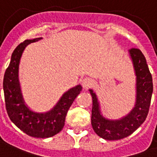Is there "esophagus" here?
Here are the masks:
<instances>
[{
  "label": "esophagus",
  "instance_id": "esophagus-1",
  "mask_svg": "<svg viewBox=\"0 0 157 157\" xmlns=\"http://www.w3.org/2000/svg\"><path fill=\"white\" fill-rule=\"evenodd\" d=\"M81 85L84 88H89L93 85V81L90 77H86L81 80Z\"/></svg>",
  "mask_w": 157,
  "mask_h": 157
}]
</instances>
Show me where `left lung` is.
I'll return each instance as SVG.
<instances>
[{
    "label": "left lung",
    "instance_id": "left-lung-1",
    "mask_svg": "<svg viewBox=\"0 0 157 157\" xmlns=\"http://www.w3.org/2000/svg\"><path fill=\"white\" fill-rule=\"evenodd\" d=\"M136 76V102L125 117L109 120L101 114L96 94L90 90L93 100L91 124L98 136L106 140H118L133 134L146 120L153 91L152 77L144 54L136 48L129 50Z\"/></svg>",
    "mask_w": 157,
    "mask_h": 157
}]
</instances>
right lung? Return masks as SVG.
<instances>
[{"mask_svg":"<svg viewBox=\"0 0 157 157\" xmlns=\"http://www.w3.org/2000/svg\"><path fill=\"white\" fill-rule=\"evenodd\" d=\"M42 37L26 40L17 46L11 55L10 65L5 72L3 90L6 107L11 121L29 136L50 138L61 131L65 124L67 111L81 93V85L63 94L57 104L47 112L39 113L30 110L25 104L18 81V65L26 46Z\"/></svg>","mask_w":157,"mask_h":157,"instance_id":"add662e5","label":"right lung"}]
</instances>
